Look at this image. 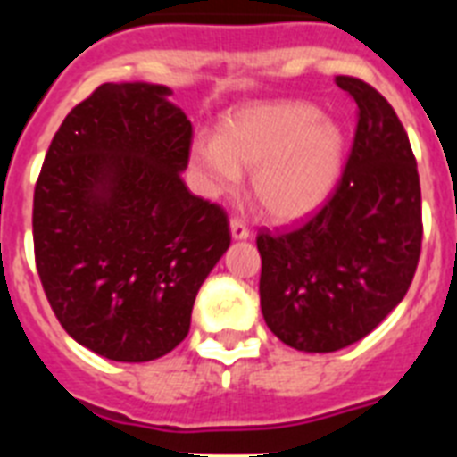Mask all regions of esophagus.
Listing matches in <instances>:
<instances>
[{"label":"esophagus","mask_w":457,"mask_h":457,"mask_svg":"<svg viewBox=\"0 0 457 457\" xmlns=\"http://www.w3.org/2000/svg\"><path fill=\"white\" fill-rule=\"evenodd\" d=\"M231 236L236 237V240H247V237L252 236V231H249V226L245 224V221L237 220V217H233V220H231Z\"/></svg>","instance_id":"obj_1"}]
</instances>
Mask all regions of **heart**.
I'll use <instances>...</instances> for the list:
<instances>
[{"label": "heart", "instance_id": "heart-1", "mask_svg": "<svg viewBox=\"0 0 457 457\" xmlns=\"http://www.w3.org/2000/svg\"><path fill=\"white\" fill-rule=\"evenodd\" d=\"M189 160L212 196L236 192L252 173L258 208L274 221L311 215L332 194L343 162V132L309 103L240 109L220 125L217 141L196 137Z\"/></svg>", "mask_w": 457, "mask_h": 457}]
</instances>
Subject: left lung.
I'll list each match as a JSON object with an SVG mask.
<instances>
[{
  "label": "left lung",
  "instance_id": "1",
  "mask_svg": "<svg viewBox=\"0 0 457 457\" xmlns=\"http://www.w3.org/2000/svg\"><path fill=\"white\" fill-rule=\"evenodd\" d=\"M357 103L353 148L332 196L290 231H261V309L295 350L334 353L401 304L421 253L417 160L394 107L364 79L338 75Z\"/></svg>",
  "mask_w": 457,
  "mask_h": 457
}]
</instances>
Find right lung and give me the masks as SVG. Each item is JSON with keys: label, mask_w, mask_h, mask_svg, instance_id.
Masks as SVG:
<instances>
[{"label": "right lung", "mask_w": 457, "mask_h": 457, "mask_svg": "<svg viewBox=\"0 0 457 457\" xmlns=\"http://www.w3.org/2000/svg\"><path fill=\"white\" fill-rule=\"evenodd\" d=\"M160 84H100L56 130L34 189V253L56 320L114 361H151L189 332L231 245L221 205L180 171L192 123Z\"/></svg>", "instance_id": "right-lung-1"}]
</instances>
